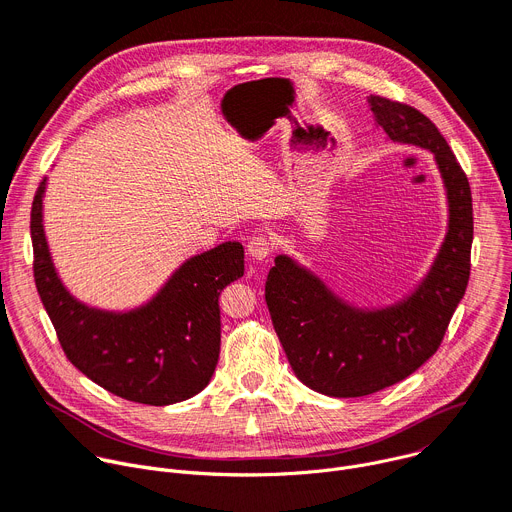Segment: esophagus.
<instances>
[{
  "mask_svg": "<svg viewBox=\"0 0 512 512\" xmlns=\"http://www.w3.org/2000/svg\"><path fill=\"white\" fill-rule=\"evenodd\" d=\"M248 256L252 258V260H256V262H264L268 256H270V252H272V244H270V240L268 238H264V236H256V238H252L250 242H248Z\"/></svg>",
  "mask_w": 512,
  "mask_h": 512,
  "instance_id": "esophagus-1",
  "label": "esophagus"
}]
</instances>
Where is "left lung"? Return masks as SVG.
<instances>
[{
	"mask_svg": "<svg viewBox=\"0 0 512 512\" xmlns=\"http://www.w3.org/2000/svg\"><path fill=\"white\" fill-rule=\"evenodd\" d=\"M366 99L388 140L433 154L447 197V232L419 285L380 307L354 305L295 258H274L266 305L282 350L303 384L337 399L401 382L437 352L468 287L474 240L470 183L435 124L411 105L380 95Z\"/></svg>",
	"mask_w": 512,
	"mask_h": 512,
	"instance_id": "8db88e82",
	"label": "left lung"
}]
</instances>
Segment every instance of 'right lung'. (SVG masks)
<instances>
[{"instance_id":"add662e5","label":"right lung","mask_w":512,"mask_h":512,"mask_svg":"<svg viewBox=\"0 0 512 512\" xmlns=\"http://www.w3.org/2000/svg\"><path fill=\"white\" fill-rule=\"evenodd\" d=\"M36 191L30 232L42 305L75 368L126 401L164 407L201 392L217 366L219 295L244 276V246L223 242L187 258L142 305L109 311L79 301L59 276L44 232V193Z\"/></svg>"}]
</instances>
